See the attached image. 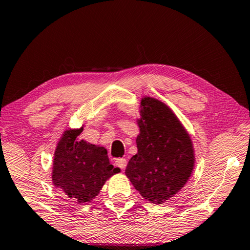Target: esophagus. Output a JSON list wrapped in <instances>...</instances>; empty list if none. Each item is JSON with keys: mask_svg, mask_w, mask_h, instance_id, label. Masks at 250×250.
I'll use <instances>...</instances> for the list:
<instances>
[{"mask_svg": "<svg viewBox=\"0 0 250 250\" xmlns=\"http://www.w3.org/2000/svg\"><path fill=\"white\" fill-rule=\"evenodd\" d=\"M115 165L119 167V168L124 169L126 165H127V162H126L125 158H117V159H116V162H115Z\"/></svg>", "mask_w": 250, "mask_h": 250, "instance_id": "34e87169", "label": "esophagus"}]
</instances>
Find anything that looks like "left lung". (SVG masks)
<instances>
[{"label":"left lung","instance_id":"obj_1","mask_svg":"<svg viewBox=\"0 0 250 250\" xmlns=\"http://www.w3.org/2000/svg\"><path fill=\"white\" fill-rule=\"evenodd\" d=\"M138 124V153L129 159L125 174L145 199L163 204L191 176L192 142L173 111L156 99H142Z\"/></svg>","mask_w":250,"mask_h":250}]
</instances>
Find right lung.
Wrapping results in <instances>:
<instances>
[{"mask_svg":"<svg viewBox=\"0 0 250 250\" xmlns=\"http://www.w3.org/2000/svg\"><path fill=\"white\" fill-rule=\"evenodd\" d=\"M82 129L63 133L54 152L52 172L54 186L80 204L97 197L105 181L121 170L110 165L104 146L77 140Z\"/></svg>","mask_w":250,"mask_h":250,"instance_id":"1","label":"right lung"}]
</instances>
